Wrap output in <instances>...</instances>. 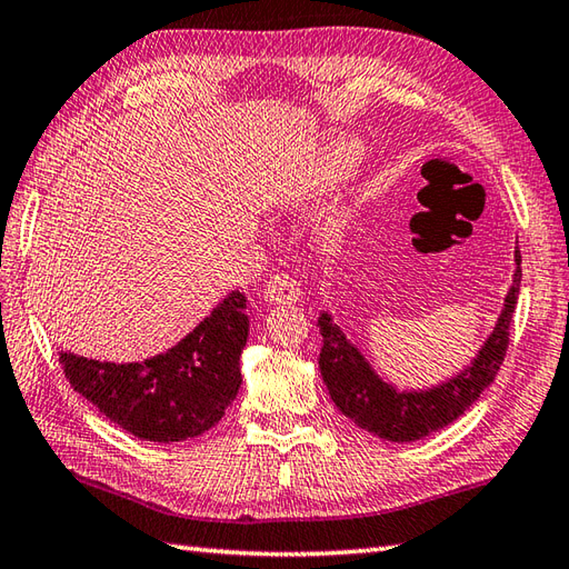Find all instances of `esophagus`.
Returning a JSON list of instances; mask_svg holds the SVG:
<instances>
[{
  "instance_id": "34e87169",
  "label": "esophagus",
  "mask_w": 569,
  "mask_h": 569,
  "mask_svg": "<svg viewBox=\"0 0 569 569\" xmlns=\"http://www.w3.org/2000/svg\"><path fill=\"white\" fill-rule=\"evenodd\" d=\"M263 300L276 302V306H288V302L300 300V286L288 273H276L263 286Z\"/></svg>"
}]
</instances>
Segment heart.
<instances>
[{
	"label": "heart",
	"mask_w": 569,
	"mask_h": 569,
	"mask_svg": "<svg viewBox=\"0 0 569 569\" xmlns=\"http://www.w3.org/2000/svg\"><path fill=\"white\" fill-rule=\"evenodd\" d=\"M353 160V148L351 144H337V148L327 154V160L322 162V169L317 171V174L306 183V191H302V196H310V193H315V191H320V189H325L327 183H332V181H337L341 174H345V169H347V164ZM341 228V216H329L327 220H325V234H335L337 230Z\"/></svg>",
	"instance_id": "heart-1"
}]
</instances>
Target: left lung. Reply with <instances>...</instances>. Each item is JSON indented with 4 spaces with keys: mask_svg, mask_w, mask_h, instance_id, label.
I'll list each match as a JSON object with an SVG mask.
<instances>
[{
    "mask_svg": "<svg viewBox=\"0 0 569 569\" xmlns=\"http://www.w3.org/2000/svg\"><path fill=\"white\" fill-rule=\"evenodd\" d=\"M513 261H517L513 283L492 335L487 337L470 366L429 390H398L390 386L332 322V315L322 312L317 317V327L322 335L320 373L339 412L349 417L356 427L398 443L425 439L431 431H439L460 415H466V409L478 402L482 390L495 380L507 356L511 315L517 308L521 286L519 247L513 252Z\"/></svg>",
    "mask_w": 569,
    "mask_h": 569,
    "instance_id": "1",
    "label": "left lung"
}]
</instances>
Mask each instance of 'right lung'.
<instances>
[{
    "mask_svg": "<svg viewBox=\"0 0 569 569\" xmlns=\"http://www.w3.org/2000/svg\"><path fill=\"white\" fill-rule=\"evenodd\" d=\"M247 298L218 302L177 347L140 363H111L60 351L70 386L113 425L142 441L171 443L201 436L222 419L242 386Z\"/></svg>",
    "mask_w": 569,
    "mask_h": 569,
    "instance_id": "right-lung-1",
    "label": "right lung"
}]
</instances>
